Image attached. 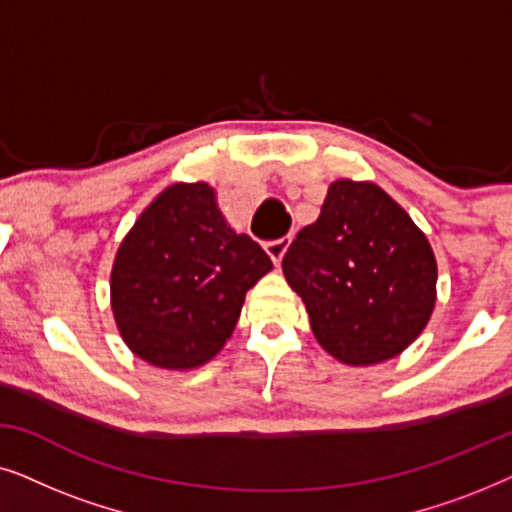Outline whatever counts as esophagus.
Masks as SVG:
<instances>
[{
  "instance_id": "1",
  "label": "esophagus",
  "mask_w": 512,
  "mask_h": 512,
  "mask_svg": "<svg viewBox=\"0 0 512 512\" xmlns=\"http://www.w3.org/2000/svg\"><path fill=\"white\" fill-rule=\"evenodd\" d=\"M289 244H291V237H282V240H275V242L265 244V251H268V256L272 258V263H275V265L282 263V258L286 254V249H289Z\"/></svg>"
}]
</instances>
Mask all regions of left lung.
I'll return each mask as SVG.
<instances>
[{
    "label": "left lung",
    "mask_w": 512,
    "mask_h": 512,
    "mask_svg": "<svg viewBox=\"0 0 512 512\" xmlns=\"http://www.w3.org/2000/svg\"><path fill=\"white\" fill-rule=\"evenodd\" d=\"M314 338L347 366L401 354L436 305V256L408 212L370 181L328 186L319 219L284 254Z\"/></svg>",
    "instance_id": "obj_1"
}]
</instances>
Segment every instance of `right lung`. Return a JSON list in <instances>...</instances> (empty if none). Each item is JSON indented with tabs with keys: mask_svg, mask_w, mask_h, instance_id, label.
<instances>
[{
	"mask_svg": "<svg viewBox=\"0 0 512 512\" xmlns=\"http://www.w3.org/2000/svg\"><path fill=\"white\" fill-rule=\"evenodd\" d=\"M270 270V256L223 219L212 186L172 184L118 247L111 310L139 359L191 370L221 352L244 296Z\"/></svg>",
	"mask_w": 512,
	"mask_h": 512,
	"instance_id": "right-lung-1",
	"label": "right lung"
}]
</instances>
